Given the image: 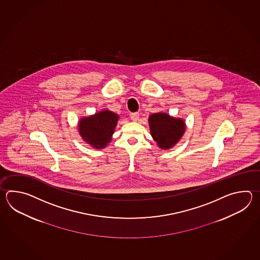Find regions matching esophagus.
Returning a JSON list of instances; mask_svg holds the SVG:
<instances>
[{
	"label": "esophagus",
	"instance_id": "34e87169",
	"mask_svg": "<svg viewBox=\"0 0 260 260\" xmlns=\"http://www.w3.org/2000/svg\"><path fill=\"white\" fill-rule=\"evenodd\" d=\"M130 117H131V120H132V121L137 122V121H138V119H139V113H138V112H132V113L130 114Z\"/></svg>",
	"mask_w": 260,
	"mask_h": 260
}]
</instances>
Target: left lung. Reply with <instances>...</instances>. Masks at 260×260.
<instances>
[{"instance_id":"1","label":"left lung","mask_w":260,"mask_h":260,"mask_svg":"<svg viewBox=\"0 0 260 260\" xmlns=\"http://www.w3.org/2000/svg\"><path fill=\"white\" fill-rule=\"evenodd\" d=\"M151 137L162 149H171L182 138L185 132V122L182 119L175 118L164 112L153 113L149 117Z\"/></svg>"}]
</instances>
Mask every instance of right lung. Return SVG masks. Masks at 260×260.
Wrapping results in <instances>:
<instances>
[{
    "mask_svg": "<svg viewBox=\"0 0 260 260\" xmlns=\"http://www.w3.org/2000/svg\"><path fill=\"white\" fill-rule=\"evenodd\" d=\"M118 119V114L109 110L83 117L78 126L80 136L94 149H103L111 142Z\"/></svg>",
    "mask_w": 260,
    "mask_h": 260,
    "instance_id": "1",
    "label": "right lung"
}]
</instances>
